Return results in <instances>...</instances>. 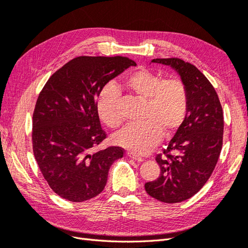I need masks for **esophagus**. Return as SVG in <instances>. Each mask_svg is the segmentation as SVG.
I'll use <instances>...</instances> for the list:
<instances>
[{
    "label": "esophagus",
    "instance_id": "34e87169",
    "mask_svg": "<svg viewBox=\"0 0 248 248\" xmlns=\"http://www.w3.org/2000/svg\"><path fill=\"white\" fill-rule=\"evenodd\" d=\"M127 155H128V157H130V158L133 159V160H137V161H139V162H142V161H144V159H142L141 157H140V156H138V155H136V154H133V153H127Z\"/></svg>",
    "mask_w": 248,
    "mask_h": 248
}]
</instances>
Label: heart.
Here are the masks:
<instances>
[{
	"label": "heart",
	"instance_id": "obj_1",
	"mask_svg": "<svg viewBox=\"0 0 248 248\" xmlns=\"http://www.w3.org/2000/svg\"><path fill=\"white\" fill-rule=\"evenodd\" d=\"M126 88L146 102L141 120L127 125L115 136V142L137 154L147 153L163 138L174 134L185 120L188 109V91L180 78H163L158 73L140 69L125 79ZM118 90L108 85L98 95L96 110L100 121L109 128L122 124L118 108Z\"/></svg>",
	"mask_w": 248,
	"mask_h": 248
}]
</instances>
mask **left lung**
I'll return each mask as SVG.
<instances>
[{
  "label": "left lung",
  "instance_id": "8db88e82",
  "mask_svg": "<svg viewBox=\"0 0 248 248\" xmlns=\"http://www.w3.org/2000/svg\"><path fill=\"white\" fill-rule=\"evenodd\" d=\"M152 63L174 68L188 91L185 120L155 158L160 175L145 184L150 197L174 204L194 196L214 170L222 148V108L211 82L194 65L178 58L154 59Z\"/></svg>",
  "mask_w": 248,
  "mask_h": 248
}]
</instances>
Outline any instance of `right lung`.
<instances>
[{
	"label": "right lung",
	"mask_w": 248,
	"mask_h": 248,
	"mask_svg": "<svg viewBox=\"0 0 248 248\" xmlns=\"http://www.w3.org/2000/svg\"><path fill=\"white\" fill-rule=\"evenodd\" d=\"M137 63L126 57L72 59L48 78L33 114L35 159L50 188L70 202H84L103 190L109 168L124 149L100 151L107 133L96 100L108 82Z\"/></svg>",
	"instance_id": "right-lung-1"
}]
</instances>
